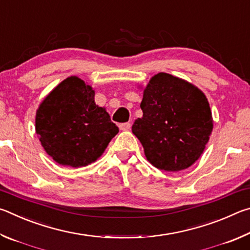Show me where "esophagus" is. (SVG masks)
<instances>
[{
  "label": "esophagus",
  "instance_id": "esophagus-1",
  "mask_svg": "<svg viewBox=\"0 0 250 250\" xmlns=\"http://www.w3.org/2000/svg\"><path fill=\"white\" fill-rule=\"evenodd\" d=\"M119 129L122 131H128L131 129V125L129 122H125V124H120L119 125Z\"/></svg>",
  "mask_w": 250,
  "mask_h": 250
}]
</instances>
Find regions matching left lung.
I'll return each mask as SVG.
<instances>
[{"label":"left lung","instance_id":"left-lung-1","mask_svg":"<svg viewBox=\"0 0 250 250\" xmlns=\"http://www.w3.org/2000/svg\"><path fill=\"white\" fill-rule=\"evenodd\" d=\"M142 118L132 125L146 160L159 170L179 172L196 162L213 131L208 100L201 89L167 73L143 90Z\"/></svg>","mask_w":250,"mask_h":250}]
</instances>
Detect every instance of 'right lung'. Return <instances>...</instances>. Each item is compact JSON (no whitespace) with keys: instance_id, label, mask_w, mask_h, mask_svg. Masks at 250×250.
Wrapping results in <instances>:
<instances>
[{"instance_id":"add662e5","label":"right lung","mask_w":250,"mask_h":250,"mask_svg":"<svg viewBox=\"0 0 250 250\" xmlns=\"http://www.w3.org/2000/svg\"><path fill=\"white\" fill-rule=\"evenodd\" d=\"M35 130L50 158L61 166L82 167L100 158L119 132L95 90L77 76L62 80L42 101Z\"/></svg>"}]
</instances>
